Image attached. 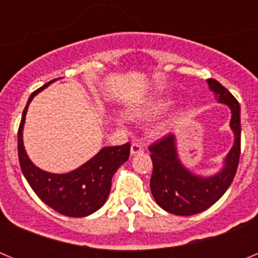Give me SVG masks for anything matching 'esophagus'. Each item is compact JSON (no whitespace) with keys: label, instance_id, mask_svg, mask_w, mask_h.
Returning <instances> with one entry per match:
<instances>
[{"label":"esophagus","instance_id":"34e87169","mask_svg":"<svg viewBox=\"0 0 258 258\" xmlns=\"http://www.w3.org/2000/svg\"><path fill=\"white\" fill-rule=\"evenodd\" d=\"M143 146L138 142H133L132 143V147H131V154L132 155H137L140 154V152H143Z\"/></svg>","mask_w":258,"mask_h":258}]
</instances>
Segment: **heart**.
<instances>
[{"mask_svg":"<svg viewBox=\"0 0 258 258\" xmlns=\"http://www.w3.org/2000/svg\"><path fill=\"white\" fill-rule=\"evenodd\" d=\"M161 106H163V104H159V106H156V107H155V108L154 109H157V108H160V107Z\"/></svg>","mask_w":258,"mask_h":258,"instance_id":"heart-1","label":"heart"}]
</instances>
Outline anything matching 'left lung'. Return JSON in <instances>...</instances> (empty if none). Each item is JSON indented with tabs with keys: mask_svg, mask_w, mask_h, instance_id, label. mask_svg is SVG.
I'll return each instance as SVG.
<instances>
[{
	"mask_svg": "<svg viewBox=\"0 0 258 258\" xmlns=\"http://www.w3.org/2000/svg\"><path fill=\"white\" fill-rule=\"evenodd\" d=\"M209 89L220 103L231 108L230 126L235 134V142L218 174L203 178L194 175L181 164L175 151L174 136L168 134L152 143V170L150 187L155 200L164 211L177 216H191L206 211L226 192L236 174L240 157V106L235 97L217 80L208 79Z\"/></svg>",
	"mask_w": 258,
	"mask_h": 258,
	"instance_id": "obj_1",
	"label": "left lung"
}]
</instances>
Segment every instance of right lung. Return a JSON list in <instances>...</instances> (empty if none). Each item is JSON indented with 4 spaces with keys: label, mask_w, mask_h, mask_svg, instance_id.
Masks as SVG:
<instances>
[{
    "label": "right lung",
    "mask_w": 258,
    "mask_h": 258,
    "mask_svg": "<svg viewBox=\"0 0 258 258\" xmlns=\"http://www.w3.org/2000/svg\"><path fill=\"white\" fill-rule=\"evenodd\" d=\"M54 80L32 93L18 131V156L22 172L32 190L45 204L68 217H85L104 204L116 170L129 159L131 143L104 147L92 160L66 174H52L38 169L28 159L23 146V125L29 102Z\"/></svg>",
    "instance_id": "obj_1"
}]
</instances>
